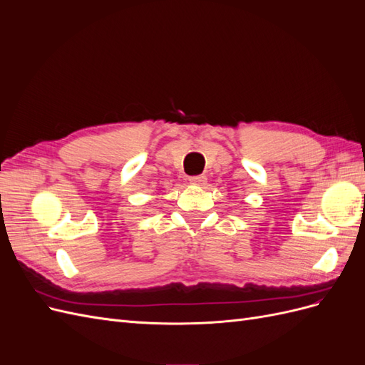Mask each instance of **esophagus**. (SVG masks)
Segmentation results:
<instances>
[{"label":"esophagus","instance_id":"1","mask_svg":"<svg viewBox=\"0 0 365 365\" xmlns=\"http://www.w3.org/2000/svg\"><path fill=\"white\" fill-rule=\"evenodd\" d=\"M189 181H190V184H195V185H204L207 178L204 175H195V176H190Z\"/></svg>","mask_w":365,"mask_h":365}]
</instances>
